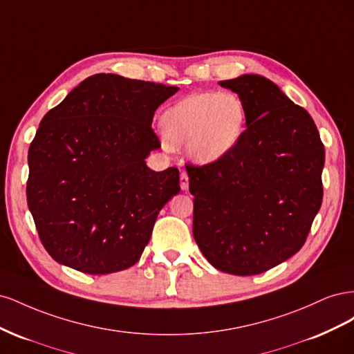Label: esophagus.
I'll return each instance as SVG.
<instances>
[{
	"instance_id": "esophagus-1",
	"label": "esophagus",
	"mask_w": 354,
	"mask_h": 354,
	"mask_svg": "<svg viewBox=\"0 0 354 354\" xmlns=\"http://www.w3.org/2000/svg\"><path fill=\"white\" fill-rule=\"evenodd\" d=\"M180 187H181V190L189 189V176L185 173V171L180 174Z\"/></svg>"
}]
</instances>
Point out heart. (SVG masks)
Here are the masks:
<instances>
[{
  "label": "heart",
  "mask_w": 354,
  "mask_h": 354,
  "mask_svg": "<svg viewBox=\"0 0 354 354\" xmlns=\"http://www.w3.org/2000/svg\"><path fill=\"white\" fill-rule=\"evenodd\" d=\"M165 146L185 147L196 164L207 165L227 156L245 133L246 111L232 91L186 95L162 115Z\"/></svg>",
  "instance_id": "heart-1"
}]
</instances>
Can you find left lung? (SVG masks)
Here are the masks:
<instances>
[{"label":"left lung","instance_id":"obj_1","mask_svg":"<svg viewBox=\"0 0 354 354\" xmlns=\"http://www.w3.org/2000/svg\"><path fill=\"white\" fill-rule=\"evenodd\" d=\"M218 84L242 99L246 130L227 156L186 167L194 238L216 269L259 274L304 245L322 205L325 149L312 116L270 80L245 73Z\"/></svg>","mask_w":354,"mask_h":354}]
</instances>
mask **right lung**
I'll list each match as a JSON object with an SVG mask.
<instances>
[{
	"instance_id": "right-lung-1",
	"label": "right lung",
	"mask_w": 354,
	"mask_h": 354,
	"mask_svg": "<svg viewBox=\"0 0 354 354\" xmlns=\"http://www.w3.org/2000/svg\"><path fill=\"white\" fill-rule=\"evenodd\" d=\"M178 87L97 73L42 118L28 152V207L57 263L108 274L140 260L178 169L153 171L155 111Z\"/></svg>"
}]
</instances>
